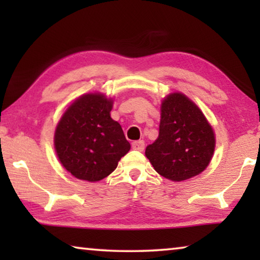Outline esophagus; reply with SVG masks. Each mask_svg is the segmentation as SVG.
Instances as JSON below:
<instances>
[{
	"label": "esophagus",
	"mask_w": 260,
	"mask_h": 260,
	"mask_svg": "<svg viewBox=\"0 0 260 260\" xmlns=\"http://www.w3.org/2000/svg\"><path fill=\"white\" fill-rule=\"evenodd\" d=\"M132 148H133L134 150L143 151L144 150V141H142V140L134 141V142L132 143Z\"/></svg>",
	"instance_id": "1"
}]
</instances>
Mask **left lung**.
Segmentation results:
<instances>
[{"instance_id":"left-lung-1","label":"left lung","mask_w":260,"mask_h":260,"mask_svg":"<svg viewBox=\"0 0 260 260\" xmlns=\"http://www.w3.org/2000/svg\"><path fill=\"white\" fill-rule=\"evenodd\" d=\"M214 134L204 114L181 93L161 103L159 135L146 149L158 173L172 181L195 177L206 169L214 151Z\"/></svg>"}]
</instances>
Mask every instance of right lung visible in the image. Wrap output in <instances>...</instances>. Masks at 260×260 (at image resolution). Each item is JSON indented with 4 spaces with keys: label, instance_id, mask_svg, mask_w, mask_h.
<instances>
[{
    "label": "right lung",
    "instance_id": "1",
    "mask_svg": "<svg viewBox=\"0 0 260 260\" xmlns=\"http://www.w3.org/2000/svg\"><path fill=\"white\" fill-rule=\"evenodd\" d=\"M112 101L103 95H83L71 104L57 126V156L78 179L100 181L129 151L121 126L110 117Z\"/></svg>",
    "mask_w": 260,
    "mask_h": 260
}]
</instances>
